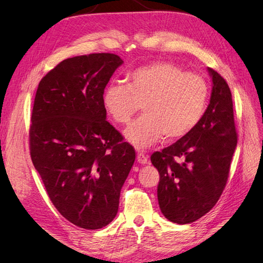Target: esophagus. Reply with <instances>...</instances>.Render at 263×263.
Listing matches in <instances>:
<instances>
[{"label":"esophagus","instance_id":"34e87169","mask_svg":"<svg viewBox=\"0 0 263 263\" xmlns=\"http://www.w3.org/2000/svg\"><path fill=\"white\" fill-rule=\"evenodd\" d=\"M137 160H138V163H140V164H142V165L149 163L148 156L146 155V153H143V152H139V153H138Z\"/></svg>","mask_w":263,"mask_h":263}]
</instances>
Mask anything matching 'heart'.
Returning <instances> with one entry per match:
<instances>
[{
	"label": "heart",
	"instance_id": "1",
	"mask_svg": "<svg viewBox=\"0 0 263 263\" xmlns=\"http://www.w3.org/2000/svg\"><path fill=\"white\" fill-rule=\"evenodd\" d=\"M208 95V82L202 76L158 61L131 71L127 85H109L104 92V105L114 122L125 125L142 104L144 114L132 123L125 136L131 143L144 148L161 136L173 141L189 135L204 113Z\"/></svg>",
	"mask_w": 263,
	"mask_h": 263
}]
</instances>
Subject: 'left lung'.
<instances>
[{
  "mask_svg": "<svg viewBox=\"0 0 263 263\" xmlns=\"http://www.w3.org/2000/svg\"><path fill=\"white\" fill-rule=\"evenodd\" d=\"M210 104L193 130L152 155L159 173L157 197L167 219L189 224L209 212L230 176L237 144L231 89L214 69Z\"/></svg>",
  "mask_w": 263,
  "mask_h": 263,
  "instance_id": "left-lung-1",
  "label": "left lung"
}]
</instances>
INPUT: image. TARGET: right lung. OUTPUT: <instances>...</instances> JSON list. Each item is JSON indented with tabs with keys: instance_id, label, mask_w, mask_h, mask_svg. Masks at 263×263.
Returning a JSON list of instances; mask_svg holds the SVG:
<instances>
[{
	"instance_id": "right-lung-1",
	"label": "right lung",
	"mask_w": 263,
	"mask_h": 263,
	"mask_svg": "<svg viewBox=\"0 0 263 263\" xmlns=\"http://www.w3.org/2000/svg\"><path fill=\"white\" fill-rule=\"evenodd\" d=\"M123 63L116 54L66 59L39 82L29 127L30 157L65 219L99 230L114 219L136 152L106 121L104 90Z\"/></svg>"
}]
</instances>
